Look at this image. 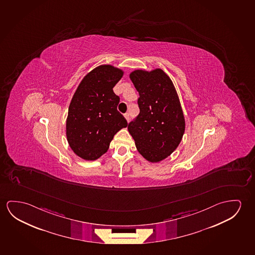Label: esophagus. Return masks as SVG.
<instances>
[{
	"label": "esophagus",
	"mask_w": 255,
	"mask_h": 255,
	"mask_svg": "<svg viewBox=\"0 0 255 255\" xmlns=\"http://www.w3.org/2000/svg\"><path fill=\"white\" fill-rule=\"evenodd\" d=\"M125 118H126V120H127V122H129V113L125 114Z\"/></svg>",
	"instance_id": "34e87169"
}]
</instances>
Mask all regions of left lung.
<instances>
[{
    "instance_id": "8db88e82",
    "label": "left lung",
    "mask_w": 255,
    "mask_h": 255,
    "mask_svg": "<svg viewBox=\"0 0 255 255\" xmlns=\"http://www.w3.org/2000/svg\"><path fill=\"white\" fill-rule=\"evenodd\" d=\"M139 94L140 112L128 130L137 152L146 161H163L180 144L185 120L172 80L161 69L135 70L129 73Z\"/></svg>"
}]
</instances>
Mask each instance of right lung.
Instances as JSON below:
<instances>
[{"instance_id":"1","label":"right lung","mask_w":255,"mask_h":255,"mask_svg":"<svg viewBox=\"0 0 255 255\" xmlns=\"http://www.w3.org/2000/svg\"><path fill=\"white\" fill-rule=\"evenodd\" d=\"M125 71L102 64L83 78L71 99L66 119L67 141L76 155L86 161L106 153L115 134L128 126L118 111L120 99L113 87Z\"/></svg>"}]
</instances>
